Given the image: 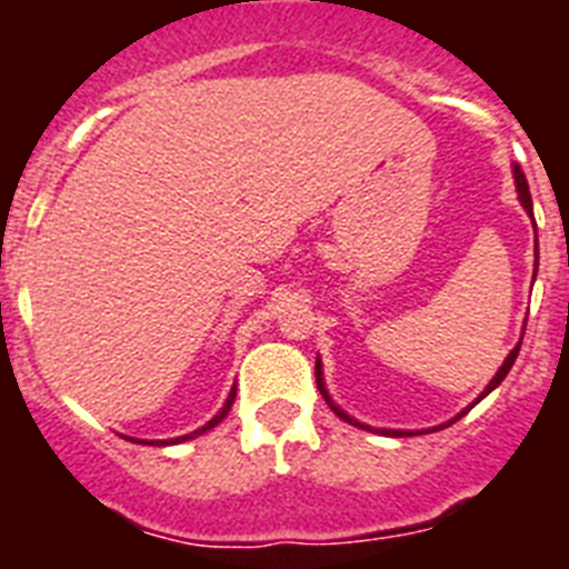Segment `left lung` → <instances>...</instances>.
I'll list each match as a JSON object with an SVG mask.
<instances>
[{
	"label": "left lung",
	"mask_w": 569,
	"mask_h": 569,
	"mask_svg": "<svg viewBox=\"0 0 569 569\" xmlns=\"http://www.w3.org/2000/svg\"><path fill=\"white\" fill-rule=\"evenodd\" d=\"M512 176H516V188H519V202L525 204L527 213L532 216L530 188H527V179H525V173H521L519 164H512ZM536 268H539V244H536ZM519 350H521V341H519V345H516V347H512L510 356H507V359H505V365L499 367V373L492 376V381H490V385L485 387V393H481L479 399H485L487 393H492V390H496V387H499L501 381H505V376L510 373V367H512V361H516V356H519ZM316 385H319V393L325 396V401H328L330 410H333V413L339 416V419H345L347 425L361 427V430H373V427H370V425H361V421H356L353 416H347L345 410H341V407H336V405H333V399H330V393H328V387H325V379H321V361H319V359H316ZM479 399H476V401H479ZM465 413H467V410H465ZM465 413H459V416H465ZM459 416H456V419H459ZM456 419H453V421H456ZM453 421H447V425H453ZM379 433H381V436H410V433H407V430H379Z\"/></svg>",
	"instance_id": "1"
}]
</instances>
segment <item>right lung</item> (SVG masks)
Segmentation results:
<instances>
[{
  "mask_svg": "<svg viewBox=\"0 0 569 569\" xmlns=\"http://www.w3.org/2000/svg\"><path fill=\"white\" fill-rule=\"evenodd\" d=\"M233 399H236V387H233V390H230V396H228V401H224L222 410H219V413H216L213 419L208 421V425L199 427V430H193V433H190V436H179V439H168V441H150V445H179V441H188V439H193V436H202L204 430H210V427H216V425H219V421L224 419V416L230 413V407H233Z\"/></svg>",
  "mask_w": 569,
  "mask_h": 569,
  "instance_id": "add662e5",
  "label": "right lung"
}]
</instances>
